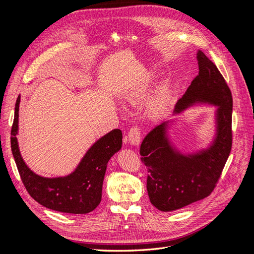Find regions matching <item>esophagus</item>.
Instances as JSON below:
<instances>
[{
	"label": "esophagus",
	"mask_w": 254,
	"mask_h": 254,
	"mask_svg": "<svg viewBox=\"0 0 254 254\" xmlns=\"http://www.w3.org/2000/svg\"><path fill=\"white\" fill-rule=\"evenodd\" d=\"M140 140H141V129L137 126H133L128 132V142L133 146H136L139 145Z\"/></svg>",
	"instance_id": "obj_1"
}]
</instances>
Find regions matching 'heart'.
<instances>
[{
    "label": "heart",
    "instance_id": "b5f03b06",
    "mask_svg": "<svg viewBox=\"0 0 254 254\" xmlns=\"http://www.w3.org/2000/svg\"><path fill=\"white\" fill-rule=\"evenodd\" d=\"M152 89V81L151 79L147 78L144 79L139 86L134 88L132 91H130L127 95V101L132 104L137 105L145 101ZM168 106V92L165 88H161L158 90L157 93L151 98L147 106V113L151 119H160L167 111Z\"/></svg>",
    "mask_w": 254,
    "mask_h": 254
}]
</instances>
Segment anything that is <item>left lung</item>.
<instances>
[{
    "mask_svg": "<svg viewBox=\"0 0 254 254\" xmlns=\"http://www.w3.org/2000/svg\"><path fill=\"white\" fill-rule=\"evenodd\" d=\"M199 73L176 104L180 113L196 103L217 106L216 135L209 148L196 153L177 151L168 140V122L153 128L140 147L147 168V191L158 210L171 212L209 196L216 187L232 147V94L217 66L199 51Z\"/></svg>",
    "mask_w": 254,
    "mask_h": 254,
    "instance_id": "left-lung-1",
    "label": "left lung"
}]
</instances>
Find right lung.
I'll return each mask as SVG.
<instances>
[{
  "mask_svg": "<svg viewBox=\"0 0 254 254\" xmlns=\"http://www.w3.org/2000/svg\"><path fill=\"white\" fill-rule=\"evenodd\" d=\"M19 105L20 95L14 108L10 144L21 180L28 194L37 202L57 212L87 214L93 211L102 200L108 161L122 147L121 130H112L92 145L72 174L58 178H45L30 171L21 157L17 140Z\"/></svg>",
  "mask_w": 254,
  "mask_h": 254,
  "instance_id": "add662e5",
  "label": "right lung"
}]
</instances>
